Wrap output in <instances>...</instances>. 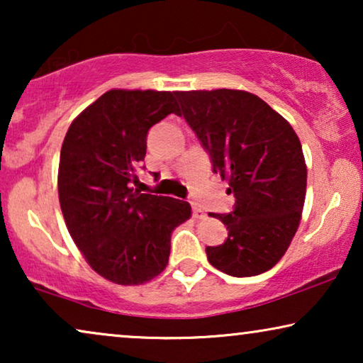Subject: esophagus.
<instances>
[{
    "instance_id": "34e87169",
    "label": "esophagus",
    "mask_w": 363,
    "mask_h": 363,
    "mask_svg": "<svg viewBox=\"0 0 363 363\" xmlns=\"http://www.w3.org/2000/svg\"><path fill=\"white\" fill-rule=\"evenodd\" d=\"M206 216V213L201 210L200 206L198 205H193V218H195V220H203V218Z\"/></svg>"
}]
</instances>
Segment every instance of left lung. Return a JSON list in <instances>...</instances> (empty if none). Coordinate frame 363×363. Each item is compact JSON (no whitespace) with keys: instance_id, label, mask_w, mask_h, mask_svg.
<instances>
[{"instance_id":"1","label":"left lung","mask_w":363,"mask_h":363,"mask_svg":"<svg viewBox=\"0 0 363 363\" xmlns=\"http://www.w3.org/2000/svg\"><path fill=\"white\" fill-rule=\"evenodd\" d=\"M185 117L210 153L213 172L230 183L235 211L213 215L228 228L221 246H208L211 266L235 277L276 266L299 228L307 165L299 137L281 113L238 89L178 91Z\"/></svg>"}]
</instances>
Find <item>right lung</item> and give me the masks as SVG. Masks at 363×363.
Segmentation results:
<instances>
[{
  "label": "right lung",
  "instance_id": "1",
  "mask_svg": "<svg viewBox=\"0 0 363 363\" xmlns=\"http://www.w3.org/2000/svg\"><path fill=\"white\" fill-rule=\"evenodd\" d=\"M173 112L175 92L112 89L64 137L57 172L64 221L87 264L113 284H145L162 274L173 230L191 216L190 203L132 186L148 128Z\"/></svg>",
  "mask_w": 363,
  "mask_h": 363
}]
</instances>
